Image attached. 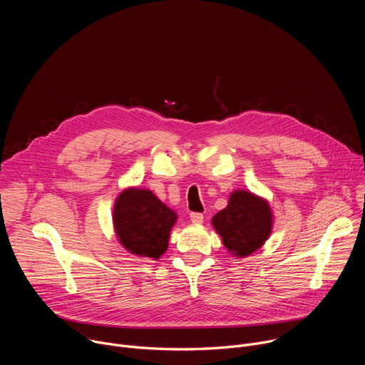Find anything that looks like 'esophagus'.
Instances as JSON below:
<instances>
[{"instance_id":"34e87169","label":"esophagus","mask_w":365,"mask_h":365,"mask_svg":"<svg viewBox=\"0 0 365 365\" xmlns=\"http://www.w3.org/2000/svg\"><path fill=\"white\" fill-rule=\"evenodd\" d=\"M190 221L193 222V224H202L203 222V214H200V212H190Z\"/></svg>"}]
</instances>
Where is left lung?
Masks as SVG:
<instances>
[{"instance_id": "obj_1", "label": "left lung", "mask_w": 365, "mask_h": 365, "mask_svg": "<svg viewBox=\"0 0 365 365\" xmlns=\"http://www.w3.org/2000/svg\"><path fill=\"white\" fill-rule=\"evenodd\" d=\"M272 221L269 203L245 190L234 192L225 210L212 218L224 245L240 257L254 252L264 244L272 232Z\"/></svg>"}]
</instances>
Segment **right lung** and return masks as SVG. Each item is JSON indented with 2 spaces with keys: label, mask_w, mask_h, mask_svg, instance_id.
I'll use <instances>...</instances> for the list:
<instances>
[{
  "label": "right lung",
  "mask_w": 365,
  "mask_h": 365,
  "mask_svg": "<svg viewBox=\"0 0 365 365\" xmlns=\"http://www.w3.org/2000/svg\"><path fill=\"white\" fill-rule=\"evenodd\" d=\"M176 214L145 189L124 190L114 206L120 242L133 254L159 258L168 250Z\"/></svg>",
  "instance_id": "1"
}]
</instances>
